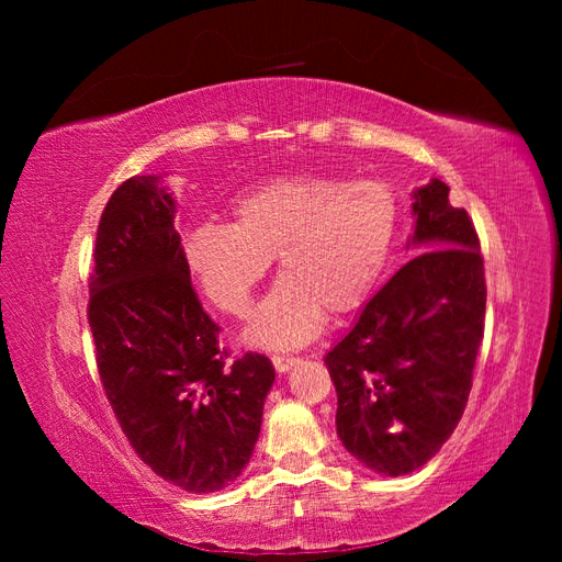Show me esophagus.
Listing matches in <instances>:
<instances>
[{
  "mask_svg": "<svg viewBox=\"0 0 562 562\" xmlns=\"http://www.w3.org/2000/svg\"><path fill=\"white\" fill-rule=\"evenodd\" d=\"M271 363H274V368H277V372H288V370H293L297 363H300V359H295V356H271Z\"/></svg>",
  "mask_w": 562,
  "mask_h": 562,
  "instance_id": "1",
  "label": "esophagus"
}]
</instances>
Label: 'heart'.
<instances>
[{"instance_id":"1","label":"heart","mask_w":562,"mask_h":562,"mask_svg":"<svg viewBox=\"0 0 562 562\" xmlns=\"http://www.w3.org/2000/svg\"><path fill=\"white\" fill-rule=\"evenodd\" d=\"M398 201L380 180L297 173L260 182L232 203V225H199L184 258L217 310L244 318L279 255V283L255 312L246 342L300 349L326 314L359 310L394 250Z\"/></svg>"}]
</instances>
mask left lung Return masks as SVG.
<instances>
[{"instance_id":"8db88e82","label":"left lung","mask_w":562,"mask_h":562,"mask_svg":"<svg viewBox=\"0 0 562 562\" xmlns=\"http://www.w3.org/2000/svg\"><path fill=\"white\" fill-rule=\"evenodd\" d=\"M450 187L413 192L415 232L405 262L326 353L342 446L382 475H405L443 448L462 419L483 339L481 244Z\"/></svg>"}]
</instances>
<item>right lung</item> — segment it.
Here are the masks:
<instances>
[{"instance_id":"obj_1","label":"right lung","mask_w":562,"mask_h":562,"mask_svg":"<svg viewBox=\"0 0 562 562\" xmlns=\"http://www.w3.org/2000/svg\"><path fill=\"white\" fill-rule=\"evenodd\" d=\"M161 176H135L110 196L95 236L89 323L98 372L133 450L164 481L217 492L258 443L274 366L227 363L203 312Z\"/></svg>"}]
</instances>
